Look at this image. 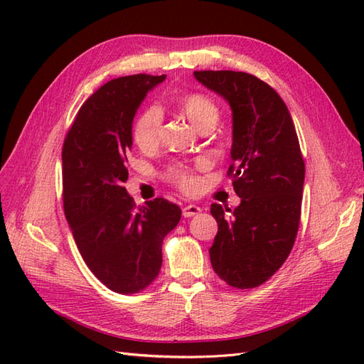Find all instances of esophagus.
Returning a JSON list of instances; mask_svg holds the SVG:
<instances>
[{"label":"esophagus","mask_w":364,"mask_h":364,"mask_svg":"<svg viewBox=\"0 0 364 364\" xmlns=\"http://www.w3.org/2000/svg\"><path fill=\"white\" fill-rule=\"evenodd\" d=\"M200 211H202V208L197 205H186L183 208V215L184 218H194Z\"/></svg>","instance_id":"obj_1"}]
</instances>
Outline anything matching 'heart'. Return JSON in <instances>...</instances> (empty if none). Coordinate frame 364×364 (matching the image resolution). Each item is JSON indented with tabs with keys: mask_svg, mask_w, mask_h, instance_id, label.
<instances>
[{
	"mask_svg": "<svg viewBox=\"0 0 364 364\" xmlns=\"http://www.w3.org/2000/svg\"><path fill=\"white\" fill-rule=\"evenodd\" d=\"M178 106L184 115L202 131L213 128L220 117V109L213 98L203 94H186L178 100ZM162 134V112L158 106H149L144 109L133 125V141L144 151L156 149ZM167 180L184 192H192L197 188V178L186 166H172L166 172Z\"/></svg>",
	"mask_w": 364,
	"mask_h": 364,
	"instance_id": "b5f03b06",
	"label": "heart"
}]
</instances>
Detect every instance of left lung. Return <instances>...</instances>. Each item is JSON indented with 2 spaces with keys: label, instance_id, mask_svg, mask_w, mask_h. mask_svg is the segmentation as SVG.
I'll use <instances>...</instances> for the list:
<instances>
[{
  "label": "left lung",
  "instance_id": "8db88e82",
  "mask_svg": "<svg viewBox=\"0 0 364 364\" xmlns=\"http://www.w3.org/2000/svg\"><path fill=\"white\" fill-rule=\"evenodd\" d=\"M233 111V145L227 175L241 205H211L218 235L211 266L231 288L266 283L289 257L301 214L305 162L282 97L257 76L233 70L194 72Z\"/></svg>",
  "mask_w": 364,
  "mask_h": 364
}]
</instances>
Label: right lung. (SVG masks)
Masks as SVG:
<instances>
[{
  "mask_svg": "<svg viewBox=\"0 0 364 364\" xmlns=\"http://www.w3.org/2000/svg\"><path fill=\"white\" fill-rule=\"evenodd\" d=\"M164 80L139 73L107 81L81 106L64 139L67 222L92 274L119 294H137L154 282L162 241L181 219L180 206L162 197L136 208L123 186L134 114Z\"/></svg>",
  "mask_w": 364,
  "mask_h": 364,
  "instance_id": "obj_1",
  "label": "right lung"
}]
</instances>
